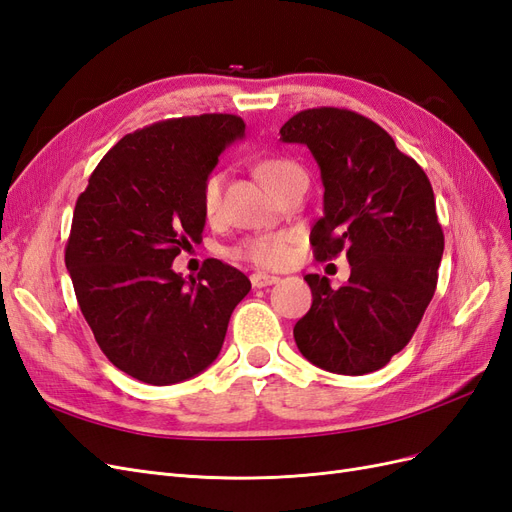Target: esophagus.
Returning <instances> with one entry per match:
<instances>
[{
    "mask_svg": "<svg viewBox=\"0 0 512 512\" xmlns=\"http://www.w3.org/2000/svg\"><path fill=\"white\" fill-rule=\"evenodd\" d=\"M250 282H252V286L254 288H265V286H273V284H277L280 282V277H275V275H269V273H252L250 275Z\"/></svg>",
    "mask_w": 512,
    "mask_h": 512,
    "instance_id": "obj_1",
    "label": "esophagus"
}]
</instances>
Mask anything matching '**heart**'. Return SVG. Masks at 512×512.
I'll return each instance as SVG.
<instances>
[{"label": "heart", "instance_id": "obj_1", "mask_svg": "<svg viewBox=\"0 0 512 512\" xmlns=\"http://www.w3.org/2000/svg\"><path fill=\"white\" fill-rule=\"evenodd\" d=\"M303 173L297 162L288 158H269L258 164V175L267 183V188L275 192L282 183H286L292 175ZM222 190H224V173L215 170L209 173L200 185V211L207 220H215L222 211ZM292 235L290 232H273V235H260L245 239L239 243L232 256L252 262L256 267L280 269L286 267L292 258Z\"/></svg>", "mask_w": 512, "mask_h": 512}]
</instances>
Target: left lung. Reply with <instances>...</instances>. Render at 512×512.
Listing matches in <instances>:
<instances>
[{
	"instance_id": "1",
	"label": "left lung",
	"mask_w": 512,
	"mask_h": 512,
	"mask_svg": "<svg viewBox=\"0 0 512 512\" xmlns=\"http://www.w3.org/2000/svg\"><path fill=\"white\" fill-rule=\"evenodd\" d=\"M280 134L307 145L320 166L324 215L309 235L316 260H350L337 290L305 275L314 301L294 342L316 367L369 374L406 348L436 292L444 232L431 183L389 132L348 108H307Z\"/></svg>"
}]
</instances>
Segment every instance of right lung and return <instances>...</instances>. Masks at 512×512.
Returning <instances> with one entry per match:
<instances>
[{
  "instance_id": "1",
  "label": "right lung",
  "mask_w": 512,
  "mask_h": 512,
  "mask_svg": "<svg viewBox=\"0 0 512 512\" xmlns=\"http://www.w3.org/2000/svg\"><path fill=\"white\" fill-rule=\"evenodd\" d=\"M245 134L237 115L164 119L108 149L76 200L66 267L100 350L147 384H175L222 350L247 277L207 258L190 280L173 271L203 241L200 185L220 153Z\"/></svg>"
}]
</instances>
